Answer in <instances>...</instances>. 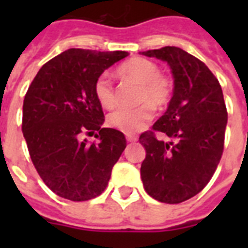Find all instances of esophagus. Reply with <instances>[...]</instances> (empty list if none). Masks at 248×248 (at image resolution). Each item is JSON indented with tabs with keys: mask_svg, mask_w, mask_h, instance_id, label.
<instances>
[{
	"mask_svg": "<svg viewBox=\"0 0 248 248\" xmlns=\"http://www.w3.org/2000/svg\"><path fill=\"white\" fill-rule=\"evenodd\" d=\"M126 140H127L128 143H134V141L138 140V136L132 135V134H127V135H126Z\"/></svg>",
	"mask_w": 248,
	"mask_h": 248,
	"instance_id": "esophagus-1",
	"label": "esophagus"
}]
</instances>
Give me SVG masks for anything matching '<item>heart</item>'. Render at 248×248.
I'll use <instances>...</instances> for the list:
<instances>
[{
    "mask_svg": "<svg viewBox=\"0 0 248 248\" xmlns=\"http://www.w3.org/2000/svg\"><path fill=\"white\" fill-rule=\"evenodd\" d=\"M124 78L139 83L136 107H121L108 116L112 127L126 134H134L145 127L155 116V108L162 109L172 99L175 82L167 73H162L155 62L145 58H132L118 67ZM93 93L104 108H113L117 103L116 89L108 73H100L93 82Z\"/></svg>",
    "mask_w": 248,
    "mask_h": 248,
    "instance_id": "obj_1",
    "label": "heart"
}]
</instances>
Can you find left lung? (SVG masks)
Listing matches in <instances>:
<instances>
[{"mask_svg":"<svg viewBox=\"0 0 248 248\" xmlns=\"http://www.w3.org/2000/svg\"><path fill=\"white\" fill-rule=\"evenodd\" d=\"M141 54L167 62L175 89L165 114L140 135L147 152L140 175L155 200L180 203L207 185L223 155L228 122L223 90L203 62L180 47ZM157 133L169 140H158Z\"/></svg>","mask_w":248,"mask_h":248,"instance_id":"obj_1","label":"left lung"}]
</instances>
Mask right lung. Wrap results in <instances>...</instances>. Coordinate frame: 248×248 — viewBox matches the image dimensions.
Returning <instances> with one entry per match:
<instances>
[{"instance_id": "1", "label": "right lung", "mask_w": 248, "mask_h": 248, "mask_svg": "<svg viewBox=\"0 0 248 248\" xmlns=\"http://www.w3.org/2000/svg\"><path fill=\"white\" fill-rule=\"evenodd\" d=\"M127 55L69 48L42 65L25 93L21 130L29 155L45 184L62 198L81 202L100 196L126 148L122 132L101 128L104 113L93 82ZM96 131L97 142L83 139Z\"/></svg>"}]
</instances>
